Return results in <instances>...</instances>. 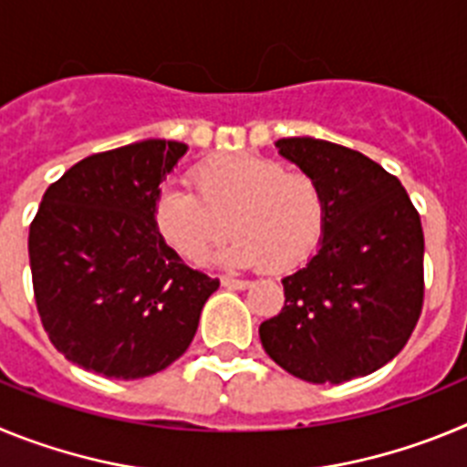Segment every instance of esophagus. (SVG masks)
<instances>
[{
  "instance_id": "obj_1",
  "label": "esophagus",
  "mask_w": 467,
  "mask_h": 467,
  "mask_svg": "<svg viewBox=\"0 0 467 467\" xmlns=\"http://www.w3.org/2000/svg\"><path fill=\"white\" fill-rule=\"evenodd\" d=\"M222 285H224V287H229V290H245V287H250V280L222 278Z\"/></svg>"
}]
</instances>
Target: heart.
Listing matches in <instances>:
<instances>
[{
  "mask_svg": "<svg viewBox=\"0 0 467 467\" xmlns=\"http://www.w3.org/2000/svg\"><path fill=\"white\" fill-rule=\"evenodd\" d=\"M193 194L163 187L154 198L161 238L189 262H203L229 229L236 231L217 254L234 269L269 266L287 274L316 254L327 229V198L316 177L285 171L253 151L203 159L189 172Z\"/></svg>",
  "mask_w": 467,
  "mask_h": 467,
  "instance_id": "b5f03b06",
  "label": "heart"
}]
</instances>
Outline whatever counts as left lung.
Wrapping results in <instances>:
<instances>
[{"label": "left lung", "mask_w": 467, "mask_h": 467, "mask_svg": "<svg viewBox=\"0 0 467 467\" xmlns=\"http://www.w3.org/2000/svg\"><path fill=\"white\" fill-rule=\"evenodd\" d=\"M278 154L316 177L327 229L306 266L285 275V306L259 325L271 360L308 383H344L393 360L423 306V229L400 180L365 154L283 138Z\"/></svg>", "instance_id": "8db88e82"}]
</instances>
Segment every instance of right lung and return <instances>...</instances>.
<instances>
[{"label":"right lung","instance_id":"add662e5","mask_svg":"<svg viewBox=\"0 0 467 467\" xmlns=\"http://www.w3.org/2000/svg\"><path fill=\"white\" fill-rule=\"evenodd\" d=\"M187 150L154 138L86 156L41 198L27 241L36 311L51 344L88 372L130 381L166 369L220 287L154 226L161 182Z\"/></svg>","mask_w":467,"mask_h":467}]
</instances>
